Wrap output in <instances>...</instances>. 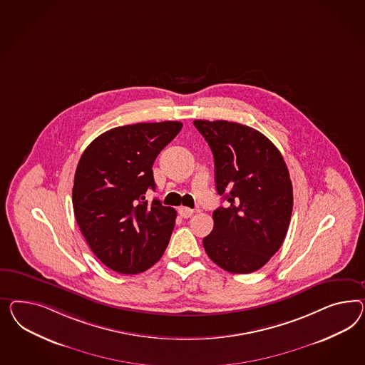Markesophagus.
<instances>
[{
	"mask_svg": "<svg viewBox=\"0 0 365 365\" xmlns=\"http://www.w3.org/2000/svg\"><path fill=\"white\" fill-rule=\"evenodd\" d=\"M194 214V211L191 210V208L188 207H180L179 208V215L182 217H185V219H187V217H191Z\"/></svg>",
	"mask_w": 365,
	"mask_h": 365,
	"instance_id": "34e87169",
	"label": "esophagus"
}]
</instances>
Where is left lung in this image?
<instances>
[{
	"instance_id": "1",
	"label": "left lung",
	"mask_w": 365,
	"mask_h": 365,
	"mask_svg": "<svg viewBox=\"0 0 365 365\" xmlns=\"http://www.w3.org/2000/svg\"><path fill=\"white\" fill-rule=\"evenodd\" d=\"M214 154L215 185L228 207L214 211L203 239L208 257L231 274L257 271L288 231L294 195L286 162L257 130L228 120H194Z\"/></svg>"
}]
</instances>
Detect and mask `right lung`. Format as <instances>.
Listing matches in <instances>:
<instances>
[{"mask_svg":"<svg viewBox=\"0 0 365 365\" xmlns=\"http://www.w3.org/2000/svg\"><path fill=\"white\" fill-rule=\"evenodd\" d=\"M182 128L177 120L111 128L79 159L73 208L91 251L110 269L134 275L162 257L177 211L145 199L155 190L153 165Z\"/></svg>","mask_w":365,"mask_h":365,"instance_id":"obj_1","label":"right lung"}]
</instances>
